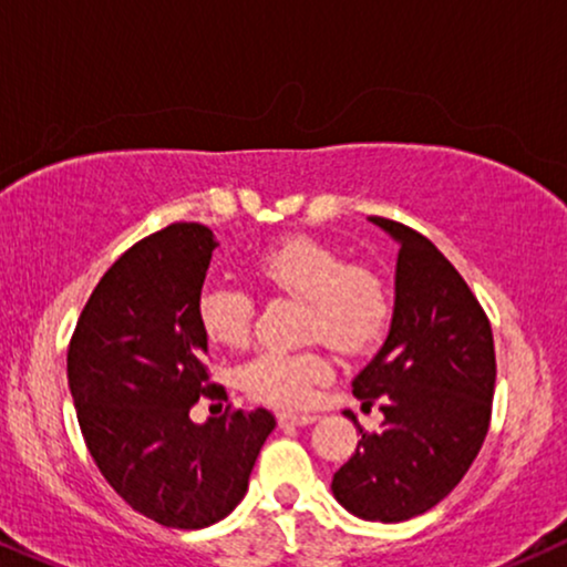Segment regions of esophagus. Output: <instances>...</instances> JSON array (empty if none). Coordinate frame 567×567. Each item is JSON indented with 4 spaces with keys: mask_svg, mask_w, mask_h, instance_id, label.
I'll return each mask as SVG.
<instances>
[{
    "mask_svg": "<svg viewBox=\"0 0 567 567\" xmlns=\"http://www.w3.org/2000/svg\"><path fill=\"white\" fill-rule=\"evenodd\" d=\"M317 421V415L313 413H277V424L282 429H290V426H308Z\"/></svg>",
    "mask_w": 567,
    "mask_h": 567,
    "instance_id": "34e87169",
    "label": "esophagus"
}]
</instances>
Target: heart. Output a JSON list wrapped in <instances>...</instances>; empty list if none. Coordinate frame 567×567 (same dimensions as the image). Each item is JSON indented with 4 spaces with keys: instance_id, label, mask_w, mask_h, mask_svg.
<instances>
[{
    "instance_id": "heart-1",
    "label": "heart",
    "mask_w": 567,
    "mask_h": 567,
    "mask_svg": "<svg viewBox=\"0 0 567 567\" xmlns=\"http://www.w3.org/2000/svg\"><path fill=\"white\" fill-rule=\"evenodd\" d=\"M254 275L269 288L303 300V340H319L337 353H361L374 346L390 317L382 277L361 264H346L340 250L308 235H292L264 248L254 259ZM196 313L214 346L240 348L254 327V300L233 285H206ZM329 377L332 369L313 350H264L243 363L238 384L259 403L303 408Z\"/></svg>"
}]
</instances>
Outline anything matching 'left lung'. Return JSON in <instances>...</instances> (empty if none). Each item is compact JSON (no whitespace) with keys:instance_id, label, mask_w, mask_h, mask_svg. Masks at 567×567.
Listing matches in <instances>:
<instances>
[{"instance_id":"8db88e82","label":"left lung","mask_w":567,"mask_h":567,"mask_svg":"<svg viewBox=\"0 0 567 567\" xmlns=\"http://www.w3.org/2000/svg\"><path fill=\"white\" fill-rule=\"evenodd\" d=\"M398 243L390 334L353 395L384 413L361 432L332 478L334 499L363 520L400 523L432 511L471 468L489 432L494 340L484 308L432 240L400 221L369 217Z\"/></svg>"}]
</instances>
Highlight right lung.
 Listing matches in <instances>:
<instances>
[{
	"label": "right lung",
	"instance_id": "add662e5",
	"mask_svg": "<svg viewBox=\"0 0 567 567\" xmlns=\"http://www.w3.org/2000/svg\"><path fill=\"white\" fill-rule=\"evenodd\" d=\"M219 243L198 221H175L127 248L99 279L68 348V384L85 447L133 511L167 528H206L248 489L277 426L264 408L193 424L209 382L198 296Z\"/></svg>",
	"mask_w": 567,
	"mask_h": 567
}]
</instances>
